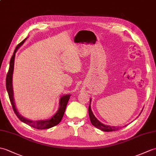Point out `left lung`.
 Segmentation results:
<instances>
[{"label": "left lung", "instance_id": "8db88e82", "mask_svg": "<svg viewBox=\"0 0 156 156\" xmlns=\"http://www.w3.org/2000/svg\"><path fill=\"white\" fill-rule=\"evenodd\" d=\"M91 98L90 99V106L88 108V113L90 119V122H91L92 124L95 126V127L98 129H100L102 130L104 132H112V131H116V130L119 129V127H115V126H107L102 124V122H100L98 119L95 115H94L93 112L91 110V107H90V103H91Z\"/></svg>", "mask_w": 156, "mask_h": 156}]
</instances>
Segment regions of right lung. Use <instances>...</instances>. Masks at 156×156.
Returning a JSON list of instances; mask_svg holds the SVG:
<instances>
[{"label":"right lung","instance_id":"add662e5","mask_svg":"<svg viewBox=\"0 0 156 156\" xmlns=\"http://www.w3.org/2000/svg\"><path fill=\"white\" fill-rule=\"evenodd\" d=\"M27 39V38L23 40L19 44H18L16 47L15 50H14L13 55L10 59V66L9 70L8 72V74L6 76V90L8 92L9 99L11 102L12 106L13 108V110L14 113L16 115V116L19 118L20 121L25 123V124H28V126H31L32 128H37L38 129H48L50 128H52L54 126L58 125L62 120V118L65 110H66V107L67 106V104L68 102V100L70 99V97L71 96L70 94H66L64 95L60 98V102H59V108L58 110L56 112V113L54 115L47 119H42V120H37L33 121L31 119H29L23 117L22 115L16 108L15 102H14V92H13V87H12V76H13V72H14V59H15V54L17 52L18 49L23 45L25 41Z\"/></svg>","mask_w":156,"mask_h":156}]
</instances>
